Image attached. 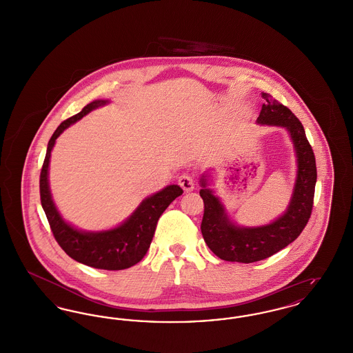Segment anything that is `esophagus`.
<instances>
[{
	"instance_id": "1",
	"label": "esophagus",
	"mask_w": 353,
	"mask_h": 353,
	"mask_svg": "<svg viewBox=\"0 0 353 353\" xmlns=\"http://www.w3.org/2000/svg\"><path fill=\"white\" fill-rule=\"evenodd\" d=\"M179 185L184 189L185 192H190V190L194 189V185L196 184H194V179L190 174L184 173L179 177Z\"/></svg>"
}]
</instances>
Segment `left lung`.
I'll return each mask as SVG.
<instances>
[{"label": "left lung", "instance_id": "1", "mask_svg": "<svg viewBox=\"0 0 353 353\" xmlns=\"http://www.w3.org/2000/svg\"><path fill=\"white\" fill-rule=\"evenodd\" d=\"M262 98L266 104L262 105L256 123L285 127L287 130L296 153V180L290 203L281 217L268 225L243 228L229 219L225 206L214 196L213 190L208 188V179L202 174L200 196L205 208L202 236L212 252L229 262L252 263L285 249L301 235L312 212L318 174L315 154L305 137L302 123L269 94L262 92Z\"/></svg>", "mask_w": 353, "mask_h": 353}]
</instances>
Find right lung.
Segmentation results:
<instances>
[{
	"mask_svg": "<svg viewBox=\"0 0 353 353\" xmlns=\"http://www.w3.org/2000/svg\"><path fill=\"white\" fill-rule=\"evenodd\" d=\"M107 103L108 101H91L79 114L62 121L55 130L49 140L41 170L39 193L54 238L68 256L95 269L124 270L134 266L144 258L151 246L157 221L169 203L183 194V189L179 185H168L163 190L143 200L128 219L110 230L83 232L75 229L62 219L51 199L49 188V164L55 140L71 124Z\"/></svg>",
	"mask_w": 353,
	"mask_h": 353,
	"instance_id": "right-lung-1",
	"label": "right lung"
}]
</instances>
